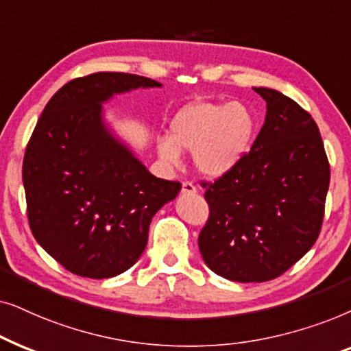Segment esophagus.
Returning <instances> with one entry per match:
<instances>
[{"mask_svg": "<svg viewBox=\"0 0 351 351\" xmlns=\"http://www.w3.org/2000/svg\"><path fill=\"white\" fill-rule=\"evenodd\" d=\"M181 193H183V194H195V193H197V189H195V186L191 183V181H184L183 186H181Z\"/></svg>", "mask_w": 351, "mask_h": 351, "instance_id": "34e87169", "label": "esophagus"}]
</instances>
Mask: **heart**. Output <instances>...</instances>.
<instances>
[{
  "label": "heart",
  "mask_w": 351,
  "mask_h": 351,
  "mask_svg": "<svg viewBox=\"0 0 351 351\" xmlns=\"http://www.w3.org/2000/svg\"><path fill=\"white\" fill-rule=\"evenodd\" d=\"M255 133V115L244 102H195L175 117L171 138H162L157 151L168 167H180L181 149L194 152L197 170L219 178L249 154Z\"/></svg>",
  "instance_id": "b5f03b06"
}]
</instances>
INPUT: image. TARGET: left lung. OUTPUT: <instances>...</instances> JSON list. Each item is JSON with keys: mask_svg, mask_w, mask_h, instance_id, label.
Segmentation results:
<instances>
[{"mask_svg": "<svg viewBox=\"0 0 351 351\" xmlns=\"http://www.w3.org/2000/svg\"><path fill=\"white\" fill-rule=\"evenodd\" d=\"M266 117L250 152L215 183H202L210 215L199 234L205 265L236 282L281 276L315 244L330 168L319 128L295 101L254 88Z\"/></svg>", "mask_w": 351, "mask_h": 351, "instance_id": "8db88e82", "label": "left lung"}]
</instances>
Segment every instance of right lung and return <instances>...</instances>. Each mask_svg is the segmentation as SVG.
I'll use <instances>...</instances> for the list:
<instances>
[{
    "mask_svg": "<svg viewBox=\"0 0 351 351\" xmlns=\"http://www.w3.org/2000/svg\"><path fill=\"white\" fill-rule=\"evenodd\" d=\"M151 78L99 72L65 83L46 104L25 149L22 180L35 239L77 276L114 278L146 249L149 224L178 195L110 132L102 104Z\"/></svg>",
    "mask_w": 351,
    "mask_h": 351,
    "instance_id": "obj_1",
    "label": "right lung"
}]
</instances>
